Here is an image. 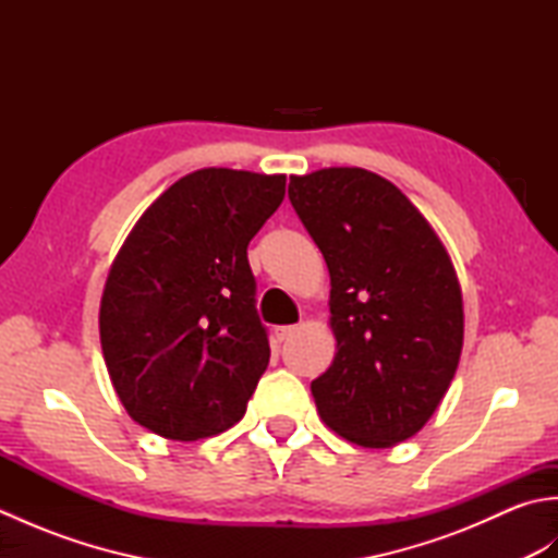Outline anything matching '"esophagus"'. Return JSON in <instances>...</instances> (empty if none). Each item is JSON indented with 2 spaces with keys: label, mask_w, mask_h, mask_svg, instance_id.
<instances>
[{
  "label": "esophagus",
  "mask_w": 558,
  "mask_h": 558,
  "mask_svg": "<svg viewBox=\"0 0 558 558\" xmlns=\"http://www.w3.org/2000/svg\"><path fill=\"white\" fill-rule=\"evenodd\" d=\"M294 333H298V326H278L276 328V338L282 342V340H290Z\"/></svg>",
  "instance_id": "1"
}]
</instances>
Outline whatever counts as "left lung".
<instances>
[{
    "label": "left lung",
    "mask_w": 558,
    "mask_h": 558,
    "mask_svg": "<svg viewBox=\"0 0 558 558\" xmlns=\"http://www.w3.org/2000/svg\"><path fill=\"white\" fill-rule=\"evenodd\" d=\"M292 208L330 272L333 364L312 381L322 420L388 448L429 422L462 350L456 268L410 198L362 168L290 177Z\"/></svg>",
    "instance_id": "obj_1"
}]
</instances>
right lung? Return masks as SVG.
<instances>
[{
	"mask_svg": "<svg viewBox=\"0 0 558 558\" xmlns=\"http://www.w3.org/2000/svg\"><path fill=\"white\" fill-rule=\"evenodd\" d=\"M286 174L206 168L153 201L117 254L100 345L129 417L172 441L240 422L270 360L246 246Z\"/></svg>",
	"mask_w": 558,
	"mask_h": 558,
	"instance_id": "right-lung-1",
	"label": "right lung"
}]
</instances>
